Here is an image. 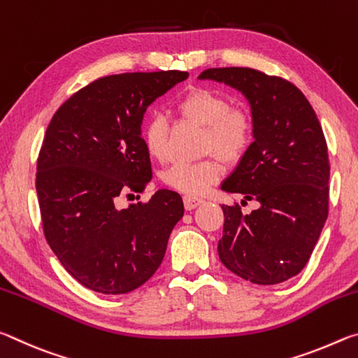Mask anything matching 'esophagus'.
Segmentation results:
<instances>
[{"label": "esophagus", "instance_id": "34e87169", "mask_svg": "<svg viewBox=\"0 0 358 358\" xmlns=\"http://www.w3.org/2000/svg\"><path fill=\"white\" fill-rule=\"evenodd\" d=\"M183 201H185V208L186 210H194V208H197L201 203H203L202 199L194 197V196H185Z\"/></svg>", "mask_w": 358, "mask_h": 358}]
</instances>
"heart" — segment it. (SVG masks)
<instances>
[{"instance_id":"b5f03b06","label":"heart","mask_w":358,"mask_h":358,"mask_svg":"<svg viewBox=\"0 0 358 358\" xmlns=\"http://www.w3.org/2000/svg\"><path fill=\"white\" fill-rule=\"evenodd\" d=\"M178 117L203 126V153H216L226 162H237L251 148L254 123L243 107H232L226 96L215 90L197 87L175 101ZM169 120L164 113L155 112L142 123L145 148L155 159H164L169 138ZM221 177L216 156L197 162H177L162 173V181L172 189L186 196H201Z\"/></svg>"}]
</instances>
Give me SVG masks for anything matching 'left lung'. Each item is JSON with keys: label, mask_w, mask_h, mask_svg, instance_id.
Returning a JSON list of instances; mask_svg holds the SVG:
<instances>
[{"label": "left lung", "mask_w": 358, "mask_h": 358, "mask_svg": "<svg viewBox=\"0 0 358 358\" xmlns=\"http://www.w3.org/2000/svg\"><path fill=\"white\" fill-rule=\"evenodd\" d=\"M199 78L224 82L251 104L254 142L222 183L227 192L257 201L241 213L221 205V262L254 284H278L299 275L329 216L330 162L316 112L294 83L251 68H211Z\"/></svg>", "instance_id": "obj_1"}]
</instances>
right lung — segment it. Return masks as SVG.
Returning a JSON list of instances; mask_svg holds the SVG:
<instances>
[{"label":"right lung","mask_w":358,"mask_h":358,"mask_svg":"<svg viewBox=\"0 0 358 358\" xmlns=\"http://www.w3.org/2000/svg\"><path fill=\"white\" fill-rule=\"evenodd\" d=\"M185 78L181 71L101 77L72 94L45 131L36 172L42 229L66 271L94 292L128 294L147 282L183 217L181 196L169 189L123 210L117 203L151 180L145 110Z\"/></svg>","instance_id":"1"}]
</instances>
